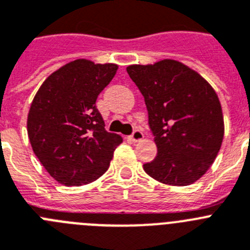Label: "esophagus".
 <instances>
[{
  "label": "esophagus",
  "mask_w": 250,
  "mask_h": 250,
  "mask_svg": "<svg viewBox=\"0 0 250 250\" xmlns=\"http://www.w3.org/2000/svg\"><path fill=\"white\" fill-rule=\"evenodd\" d=\"M129 138H131L133 142H140V141L143 140V133L140 131V129H134L133 133L129 136Z\"/></svg>",
  "instance_id": "obj_1"
}]
</instances>
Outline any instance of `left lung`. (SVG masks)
Wrapping results in <instances>:
<instances>
[{"mask_svg":"<svg viewBox=\"0 0 250 250\" xmlns=\"http://www.w3.org/2000/svg\"><path fill=\"white\" fill-rule=\"evenodd\" d=\"M127 73L145 98L157 146V156L143 170L166 185L194 184L215 161L224 137L215 90L176 60L129 65Z\"/></svg>","mask_w":250,"mask_h":250,"instance_id":"1","label":"left lung"}]
</instances>
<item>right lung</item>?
I'll list each match as a JSON object with an SVG mask.
<instances>
[{
    "instance_id": "add662e5",
    "label": "right lung",
    "mask_w": 250,
    "mask_h": 250,
    "mask_svg": "<svg viewBox=\"0 0 250 250\" xmlns=\"http://www.w3.org/2000/svg\"><path fill=\"white\" fill-rule=\"evenodd\" d=\"M118 65L78 59L45 80L27 116L32 151L45 170L65 186L90 184L109 167L122 137L104 128L95 107Z\"/></svg>"
}]
</instances>
